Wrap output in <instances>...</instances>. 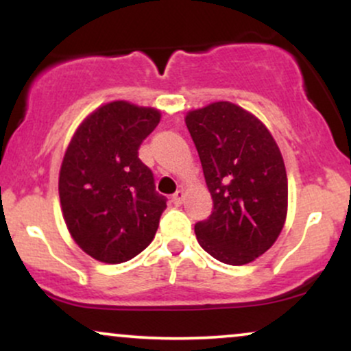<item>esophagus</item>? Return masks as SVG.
Instances as JSON below:
<instances>
[{"mask_svg":"<svg viewBox=\"0 0 351 351\" xmlns=\"http://www.w3.org/2000/svg\"><path fill=\"white\" fill-rule=\"evenodd\" d=\"M183 199H184V193L181 191V189H178V191H176L171 198V201L176 204V206H180V204L183 203Z\"/></svg>","mask_w":351,"mask_h":351,"instance_id":"1","label":"esophagus"}]
</instances>
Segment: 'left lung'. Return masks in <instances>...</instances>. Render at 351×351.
<instances>
[{
	"label": "left lung",
	"instance_id": "1",
	"mask_svg": "<svg viewBox=\"0 0 351 351\" xmlns=\"http://www.w3.org/2000/svg\"><path fill=\"white\" fill-rule=\"evenodd\" d=\"M213 213L195 224L201 247L224 264L263 256L287 216V173L265 125L243 107L215 102L188 112Z\"/></svg>",
	"mask_w": 351,
	"mask_h": 351
}]
</instances>
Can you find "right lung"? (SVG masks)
I'll return each instance as SVG.
<instances>
[{
	"label": "right lung",
	"instance_id": "add662e5",
	"mask_svg": "<svg viewBox=\"0 0 351 351\" xmlns=\"http://www.w3.org/2000/svg\"><path fill=\"white\" fill-rule=\"evenodd\" d=\"M160 112L125 100L92 112L72 136L59 173V198L71 236L100 263L130 261L152 243L167 198L156 193L140 145Z\"/></svg>",
	"mask_w": 351,
	"mask_h": 351
}]
</instances>
